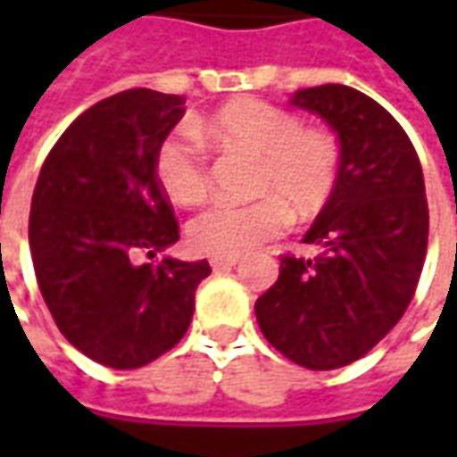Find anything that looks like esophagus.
<instances>
[{"label": "esophagus", "instance_id": "esophagus-1", "mask_svg": "<svg viewBox=\"0 0 457 457\" xmlns=\"http://www.w3.org/2000/svg\"><path fill=\"white\" fill-rule=\"evenodd\" d=\"M238 262V256H211V267L213 270H220V267H237Z\"/></svg>", "mask_w": 457, "mask_h": 457}]
</instances>
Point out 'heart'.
I'll return each instance as SVG.
<instances>
[{
  "label": "heart",
  "instance_id": "b5f03b06",
  "mask_svg": "<svg viewBox=\"0 0 457 457\" xmlns=\"http://www.w3.org/2000/svg\"><path fill=\"white\" fill-rule=\"evenodd\" d=\"M195 137L219 150L254 157L249 193L254 201H219L190 220L187 238L203 254L241 256L279 237L287 220L315 219L341 178V147L333 134L307 129L303 119L262 98H234L193 121ZM154 180L178 205L208 193V160L185 132L165 134L152 157Z\"/></svg>",
  "mask_w": 457,
  "mask_h": 457
}]
</instances>
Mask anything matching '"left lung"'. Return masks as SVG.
<instances>
[{
    "mask_svg": "<svg viewBox=\"0 0 457 457\" xmlns=\"http://www.w3.org/2000/svg\"><path fill=\"white\" fill-rule=\"evenodd\" d=\"M292 106L338 134L341 178L305 234L312 259L282 256L256 300L264 338L312 371L366 356L404 315L428 254V198L410 137L374 98L325 83L295 91Z\"/></svg>",
    "mask_w": 457,
    "mask_h": 457,
    "instance_id": "obj_1",
    "label": "left lung"
}]
</instances>
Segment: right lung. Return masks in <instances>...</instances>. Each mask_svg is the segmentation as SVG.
Here are the masks:
<instances>
[{"label": "right lung", "instance_id": "right-lung-1", "mask_svg": "<svg viewBox=\"0 0 457 457\" xmlns=\"http://www.w3.org/2000/svg\"><path fill=\"white\" fill-rule=\"evenodd\" d=\"M185 98L129 88L86 109L45 160L29 208V254L55 325L109 369H139L193 320L208 262L162 256L180 231L152 170Z\"/></svg>", "mask_w": 457, "mask_h": 457}]
</instances>
